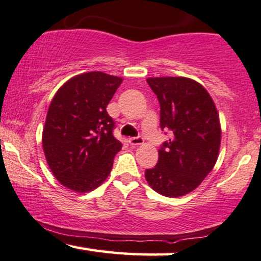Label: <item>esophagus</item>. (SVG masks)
<instances>
[{
	"mask_svg": "<svg viewBox=\"0 0 261 261\" xmlns=\"http://www.w3.org/2000/svg\"><path fill=\"white\" fill-rule=\"evenodd\" d=\"M129 144L132 146H139V145H142L144 144V139L141 137H135V138H130L129 139Z\"/></svg>",
	"mask_w": 261,
	"mask_h": 261,
	"instance_id": "1",
	"label": "esophagus"
}]
</instances>
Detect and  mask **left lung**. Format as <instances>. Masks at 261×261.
Segmentation results:
<instances>
[{
    "mask_svg": "<svg viewBox=\"0 0 261 261\" xmlns=\"http://www.w3.org/2000/svg\"><path fill=\"white\" fill-rule=\"evenodd\" d=\"M147 83L160 105V128L171 138L145 177L153 190L179 197L195 190L215 165L221 144L216 107L208 91L185 77H154Z\"/></svg>",
    "mask_w": 261,
    "mask_h": 261,
    "instance_id": "obj_1",
    "label": "left lung"
}]
</instances>
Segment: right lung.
<instances>
[{
	"label": "right lung",
	"mask_w": 261,
	"mask_h": 261,
	"mask_svg": "<svg viewBox=\"0 0 261 261\" xmlns=\"http://www.w3.org/2000/svg\"><path fill=\"white\" fill-rule=\"evenodd\" d=\"M122 78L92 71L71 78L49 105L42 147L55 177L64 187L88 192L99 187L122 148L107 106Z\"/></svg>",
	"instance_id": "right-lung-1"
}]
</instances>
